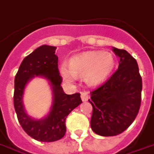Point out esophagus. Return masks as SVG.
<instances>
[{
    "label": "esophagus",
    "mask_w": 154,
    "mask_h": 154,
    "mask_svg": "<svg viewBox=\"0 0 154 154\" xmlns=\"http://www.w3.org/2000/svg\"><path fill=\"white\" fill-rule=\"evenodd\" d=\"M89 97H90V95H89V94H88V92H87V91H84V92H82V93H81L82 100L83 102H85V101H88V100L89 99Z\"/></svg>",
    "instance_id": "obj_1"
}]
</instances>
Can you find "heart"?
<instances>
[{
    "instance_id": "heart-1",
    "label": "heart",
    "mask_w": 154,
    "mask_h": 154,
    "mask_svg": "<svg viewBox=\"0 0 154 154\" xmlns=\"http://www.w3.org/2000/svg\"><path fill=\"white\" fill-rule=\"evenodd\" d=\"M115 66L112 54L106 51H88L72 57L69 68L62 65L60 72L67 82H72L76 77L84 78L89 85H98L107 79Z\"/></svg>"
}]
</instances>
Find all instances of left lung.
Segmentation results:
<instances>
[{"label":"left lung","mask_w":154,"mask_h":154,"mask_svg":"<svg viewBox=\"0 0 154 154\" xmlns=\"http://www.w3.org/2000/svg\"><path fill=\"white\" fill-rule=\"evenodd\" d=\"M120 57L119 67L102 85L91 92V128L103 137L125 131L137 116L143 82L137 62L125 50L113 49Z\"/></svg>","instance_id":"8db88e82"}]
</instances>
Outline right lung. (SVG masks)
Instances as JSON below:
<instances>
[{"mask_svg":"<svg viewBox=\"0 0 154 154\" xmlns=\"http://www.w3.org/2000/svg\"><path fill=\"white\" fill-rule=\"evenodd\" d=\"M56 47L42 45L26 56L20 65L14 80L13 102L17 120L27 134L39 142H55L62 138L66 131V119L82 103L79 93L66 94L60 83ZM34 75H44L51 82L54 102L51 112L43 120L34 121L26 116L21 99L26 82Z\"/></svg>","mask_w":154,"mask_h":154,"instance_id":"add662e5","label":"right lung"}]
</instances>
